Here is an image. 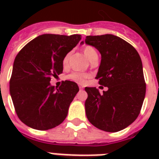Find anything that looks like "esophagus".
I'll use <instances>...</instances> for the list:
<instances>
[{"label":"esophagus","mask_w":159,"mask_h":159,"mask_svg":"<svg viewBox=\"0 0 159 159\" xmlns=\"http://www.w3.org/2000/svg\"><path fill=\"white\" fill-rule=\"evenodd\" d=\"M79 89L80 90L83 89V86H82V85H79Z\"/></svg>","instance_id":"1"}]
</instances>
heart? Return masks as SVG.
<instances>
[{"label":"heart","mask_w":159,"mask_h":159,"mask_svg":"<svg viewBox=\"0 0 159 159\" xmlns=\"http://www.w3.org/2000/svg\"><path fill=\"white\" fill-rule=\"evenodd\" d=\"M82 51H83V53L85 54V56H86L90 61H92V60L94 59V58H96V57H98V53H97V50H96L92 46H85L84 48H82ZM69 56L70 53H67V54L65 55L64 57L62 58V66H63V67H67V65H68ZM87 77H88V75H87V73H82V72H72L71 74L67 75V79L71 80V81H73V82H77V83H83L87 78Z\"/></svg>","instance_id":"heart-1"}]
</instances>
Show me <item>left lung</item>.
<instances>
[{
  "label": "left lung",
  "instance_id": "left-lung-1",
  "mask_svg": "<svg viewBox=\"0 0 159 159\" xmlns=\"http://www.w3.org/2000/svg\"><path fill=\"white\" fill-rule=\"evenodd\" d=\"M85 43L102 54L96 78L100 85L108 87L103 93L96 87L85 88L88 95L85 102L87 119L102 130H122L137 119L145 97L139 54L130 43L113 34L87 36Z\"/></svg>",
  "mask_w": 159,
  "mask_h": 159
}]
</instances>
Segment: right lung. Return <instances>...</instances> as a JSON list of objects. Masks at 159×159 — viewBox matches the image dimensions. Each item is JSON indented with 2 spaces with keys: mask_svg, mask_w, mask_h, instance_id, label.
I'll list each match as a JSON object with an SVG mask.
<instances>
[{
  "mask_svg": "<svg viewBox=\"0 0 159 159\" xmlns=\"http://www.w3.org/2000/svg\"><path fill=\"white\" fill-rule=\"evenodd\" d=\"M80 40V34H45L29 42L16 55L10 93L19 119L29 127L47 130L67 117L78 86L65 81L57 88L50 81L62 73V58Z\"/></svg>",
  "mask_w": 159,
  "mask_h": 159,
  "instance_id": "right-lung-1",
  "label": "right lung"
}]
</instances>
